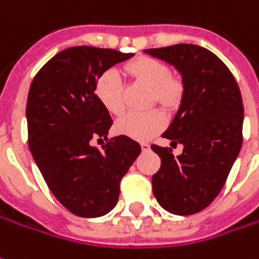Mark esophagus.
I'll list each match as a JSON object with an SVG mask.
<instances>
[{
    "label": "esophagus",
    "mask_w": 259,
    "mask_h": 259,
    "mask_svg": "<svg viewBox=\"0 0 259 259\" xmlns=\"http://www.w3.org/2000/svg\"><path fill=\"white\" fill-rule=\"evenodd\" d=\"M140 146H142V150H149L150 149V144L149 143H140Z\"/></svg>",
    "instance_id": "1"
}]
</instances>
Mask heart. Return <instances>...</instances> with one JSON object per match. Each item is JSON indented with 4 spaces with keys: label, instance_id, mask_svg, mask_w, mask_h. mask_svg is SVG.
<instances>
[{
    "label": "heart",
    "instance_id": "1",
    "mask_svg": "<svg viewBox=\"0 0 259 259\" xmlns=\"http://www.w3.org/2000/svg\"><path fill=\"white\" fill-rule=\"evenodd\" d=\"M126 69L133 78L152 88L150 103H160L167 109L180 106L184 98L186 85L180 76L170 75L166 63L150 56H140L127 63ZM124 86L120 72L115 68L106 69L95 82V95L99 103L110 115L120 116L124 112ZM166 115L160 109H150L142 113H129L116 122L119 135L147 140L166 126Z\"/></svg>",
    "mask_w": 259,
    "mask_h": 259
}]
</instances>
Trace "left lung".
<instances>
[{
    "mask_svg": "<svg viewBox=\"0 0 259 259\" xmlns=\"http://www.w3.org/2000/svg\"><path fill=\"white\" fill-rule=\"evenodd\" d=\"M173 65L186 85L184 98L163 137L183 144L177 157L168 147L152 144L161 166L152 177L157 203L176 215L208 207L226 184L242 146L244 106L235 78L208 49L177 44L144 49Z\"/></svg>",
    "mask_w": 259,
    "mask_h": 259,
    "instance_id": "obj_1",
    "label": "left lung"
}]
</instances>
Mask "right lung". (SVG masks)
Listing matches in <instances>:
<instances>
[{"label": "right lung", "mask_w": 259, "mask_h": 259, "mask_svg": "<svg viewBox=\"0 0 259 259\" xmlns=\"http://www.w3.org/2000/svg\"><path fill=\"white\" fill-rule=\"evenodd\" d=\"M115 49L72 47L35 75L26 102L28 144L49 190L78 217L107 214L117 203L120 180L142 152L130 137L107 140L113 120L95 95L102 72L132 58Z\"/></svg>", "instance_id": "1"}]
</instances>
